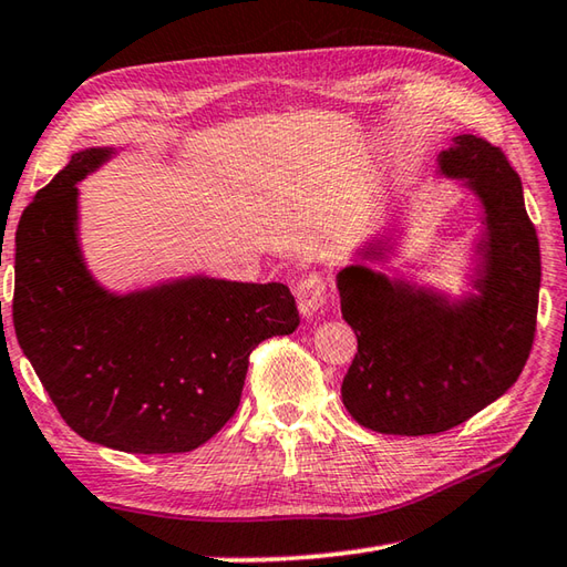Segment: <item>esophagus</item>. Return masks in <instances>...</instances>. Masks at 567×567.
I'll list each match as a JSON object with an SVG mask.
<instances>
[{
	"label": "esophagus",
	"mask_w": 567,
	"mask_h": 567,
	"mask_svg": "<svg viewBox=\"0 0 567 567\" xmlns=\"http://www.w3.org/2000/svg\"><path fill=\"white\" fill-rule=\"evenodd\" d=\"M327 302V287L319 277H307L300 285H297V310L305 319H312Z\"/></svg>",
	"instance_id": "esophagus-1"
}]
</instances>
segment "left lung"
Wrapping results in <instances>:
<instances>
[{
  "instance_id": "obj_1",
  "label": "left lung",
  "mask_w": 567,
  "mask_h": 567,
  "mask_svg": "<svg viewBox=\"0 0 567 567\" xmlns=\"http://www.w3.org/2000/svg\"><path fill=\"white\" fill-rule=\"evenodd\" d=\"M436 176L481 205L471 267L458 295L386 275L406 230L386 225L337 272L344 322L357 334L342 401L357 424L394 436H429L478 414L516 384L533 347L540 292L538 235L506 156L461 133L439 153Z\"/></svg>"
}]
</instances>
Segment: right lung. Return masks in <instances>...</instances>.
Segmentation results:
<instances>
[{"mask_svg": "<svg viewBox=\"0 0 567 567\" xmlns=\"http://www.w3.org/2000/svg\"><path fill=\"white\" fill-rule=\"evenodd\" d=\"M126 148L76 151L22 213L14 329L59 414L91 444L185 454L228 424L250 352L300 324L282 282L203 272L109 290L79 238V183Z\"/></svg>", "mask_w": 567, "mask_h": 567, "instance_id": "1", "label": "right lung"}]
</instances>
